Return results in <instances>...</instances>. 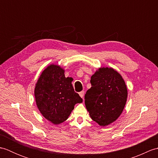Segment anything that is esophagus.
Instances as JSON below:
<instances>
[{
	"mask_svg": "<svg viewBox=\"0 0 158 158\" xmlns=\"http://www.w3.org/2000/svg\"><path fill=\"white\" fill-rule=\"evenodd\" d=\"M84 93H85L84 91H81V92L79 93V94L80 96L81 97V98H83V96H84Z\"/></svg>",
	"mask_w": 158,
	"mask_h": 158,
	"instance_id": "34e87169",
	"label": "esophagus"
}]
</instances>
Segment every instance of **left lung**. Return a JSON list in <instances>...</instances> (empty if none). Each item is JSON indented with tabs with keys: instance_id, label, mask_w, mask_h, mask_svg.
<instances>
[{
	"instance_id": "obj_1",
	"label": "left lung",
	"mask_w": 158,
	"mask_h": 158,
	"mask_svg": "<svg viewBox=\"0 0 158 158\" xmlns=\"http://www.w3.org/2000/svg\"><path fill=\"white\" fill-rule=\"evenodd\" d=\"M91 88L85 95V105L92 119L101 126L114 122L122 114L127 97L126 83L120 74L100 67L91 77Z\"/></svg>"
}]
</instances>
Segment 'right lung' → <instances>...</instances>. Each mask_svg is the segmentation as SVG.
<instances>
[{"label":"right lung","instance_id":"right-lung-1","mask_svg":"<svg viewBox=\"0 0 158 158\" xmlns=\"http://www.w3.org/2000/svg\"><path fill=\"white\" fill-rule=\"evenodd\" d=\"M64 71L59 65L50 64L35 84L36 106L42 115L54 125L66 121L76 104L83 101L74 91L70 77H65Z\"/></svg>","mask_w":158,"mask_h":158}]
</instances>
